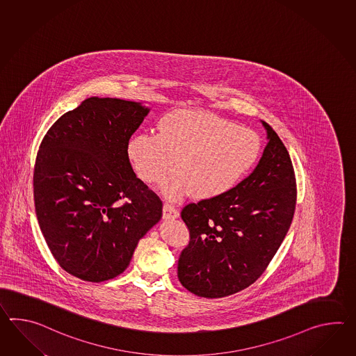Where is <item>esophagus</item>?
Instances as JSON below:
<instances>
[{"mask_svg":"<svg viewBox=\"0 0 356 356\" xmlns=\"http://www.w3.org/2000/svg\"><path fill=\"white\" fill-rule=\"evenodd\" d=\"M177 217H179V211H177L172 204L166 203V204L163 206V218H165V220H175V218H177Z\"/></svg>","mask_w":356,"mask_h":356,"instance_id":"1","label":"esophagus"}]
</instances>
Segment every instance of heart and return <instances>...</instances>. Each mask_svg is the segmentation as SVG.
Returning <instances> with one entry per match:
<instances>
[{
  "mask_svg": "<svg viewBox=\"0 0 356 356\" xmlns=\"http://www.w3.org/2000/svg\"><path fill=\"white\" fill-rule=\"evenodd\" d=\"M157 129L159 134L134 135L127 154L148 184L162 181L174 168L162 186L170 199L190 193L199 200L222 197L245 179L261 156V136L254 130L209 112L174 111Z\"/></svg>",
  "mask_w": 356,
  "mask_h": 356,
  "instance_id": "1",
  "label": "heart"
}]
</instances>
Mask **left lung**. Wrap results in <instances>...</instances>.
<instances>
[{"label":"left lung","instance_id":"left-lung-1","mask_svg":"<svg viewBox=\"0 0 356 356\" xmlns=\"http://www.w3.org/2000/svg\"><path fill=\"white\" fill-rule=\"evenodd\" d=\"M261 124L268 143L253 172L227 194L182 208L190 241L177 277L197 296L225 298L254 284L290 229L296 204L293 162L276 131Z\"/></svg>","mask_w":356,"mask_h":356}]
</instances>
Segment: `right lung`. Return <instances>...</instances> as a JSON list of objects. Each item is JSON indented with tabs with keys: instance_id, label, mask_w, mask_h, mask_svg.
<instances>
[{
	"instance_id": "obj_1",
	"label": "right lung",
	"mask_w": 356,
	"mask_h": 356,
	"mask_svg": "<svg viewBox=\"0 0 356 356\" xmlns=\"http://www.w3.org/2000/svg\"><path fill=\"white\" fill-rule=\"evenodd\" d=\"M150 108L90 97L49 127L35 159L37 218L67 273L102 282L122 273L162 202L136 177L127 143Z\"/></svg>"
}]
</instances>
